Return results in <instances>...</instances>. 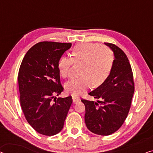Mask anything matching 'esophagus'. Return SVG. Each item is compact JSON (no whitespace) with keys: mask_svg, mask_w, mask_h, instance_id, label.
<instances>
[{"mask_svg":"<svg viewBox=\"0 0 153 153\" xmlns=\"http://www.w3.org/2000/svg\"><path fill=\"white\" fill-rule=\"evenodd\" d=\"M80 99H79V97H76V96H74L73 97V102H74V104H76L78 102Z\"/></svg>","mask_w":153,"mask_h":153,"instance_id":"34e87169","label":"esophagus"}]
</instances>
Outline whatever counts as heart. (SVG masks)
Listing matches in <instances>:
<instances>
[{"instance_id":"1","label":"heart","mask_w":153,"mask_h":153,"mask_svg":"<svg viewBox=\"0 0 153 153\" xmlns=\"http://www.w3.org/2000/svg\"><path fill=\"white\" fill-rule=\"evenodd\" d=\"M114 61V54L110 48L96 43L82 42L73 47L71 58L60 57L58 69L64 78L69 76L73 63L79 65L80 76L68 81L65 89L74 95H79L91 86L102 85L110 75Z\"/></svg>"}]
</instances>
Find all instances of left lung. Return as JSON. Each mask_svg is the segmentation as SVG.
<instances>
[{"label": "left lung", "instance_id": "1", "mask_svg": "<svg viewBox=\"0 0 153 153\" xmlns=\"http://www.w3.org/2000/svg\"><path fill=\"white\" fill-rule=\"evenodd\" d=\"M115 55L112 70L104 82L88 94L97 102L82 99L85 106L84 120L86 127L92 133L109 135L124 124L131 108L135 91L133 71L126 55L112 43L104 42Z\"/></svg>", "mask_w": 153, "mask_h": 153}]
</instances>
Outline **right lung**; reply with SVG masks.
I'll return each instance as SVG.
<instances>
[{
    "mask_svg": "<svg viewBox=\"0 0 153 153\" xmlns=\"http://www.w3.org/2000/svg\"><path fill=\"white\" fill-rule=\"evenodd\" d=\"M71 43L40 42L30 48L18 75L20 102L27 122L47 136L61 131L71 105V96L54 98L64 90L58 62Z\"/></svg>",
    "mask_w": 153,
    "mask_h": 153,
    "instance_id": "1",
    "label": "right lung"
}]
</instances>
